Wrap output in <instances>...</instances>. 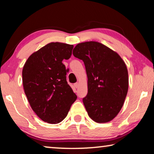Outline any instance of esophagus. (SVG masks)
Returning a JSON list of instances; mask_svg holds the SVG:
<instances>
[{"label": "esophagus", "mask_w": 154, "mask_h": 154, "mask_svg": "<svg viewBox=\"0 0 154 154\" xmlns=\"http://www.w3.org/2000/svg\"><path fill=\"white\" fill-rule=\"evenodd\" d=\"M74 86H75V88H78V86H79V83H74Z\"/></svg>", "instance_id": "esophagus-1"}]
</instances>
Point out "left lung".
<instances>
[{
  "mask_svg": "<svg viewBox=\"0 0 154 154\" xmlns=\"http://www.w3.org/2000/svg\"><path fill=\"white\" fill-rule=\"evenodd\" d=\"M72 54L85 64L88 94L83 103L88 116L97 123L111 121L123 106L128 90L126 64L116 51L96 41L77 44Z\"/></svg>",
  "mask_w": 154,
  "mask_h": 154,
  "instance_id": "obj_1",
  "label": "left lung"
}]
</instances>
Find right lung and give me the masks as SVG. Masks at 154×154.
Returning a JSON list of instances; mask_svg holds the SVG:
<instances>
[{"label": "right lung", "instance_id": "obj_1", "mask_svg": "<svg viewBox=\"0 0 154 154\" xmlns=\"http://www.w3.org/2000/svg\"><path fill=\"white\" fill-rule=\"evenodd\" d=\"M72 48V45L50 43L33 53L23 67V86L31 108L49 124L63 120L77 99L62 63L71 58Z\"/></svg>", "mask_w": 154, "mask_h": 154}]
</instances>
